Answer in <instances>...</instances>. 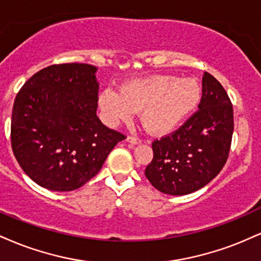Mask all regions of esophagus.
Returning <instances> with one entry per match:
<instances>
[{"label":"esophagus","instance_id":"1","mask_svg":"<svg viewBox=\"0 0 261 261\" xmlns=\"http://www.w3.org/2000/svg\"><path fill=\"white\" fill-rule=\"evenodd\" d=\"M126 141H127L128 143H131V144H139V143H141V140L139 139V137H136V136H127Z\"/></svg>","mask_w":261,"mask_h":261}]
</instances>
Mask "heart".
I'll use <instances>...</instances> for the list:
<instances>
[{
  "mask_svg": "<svg viewBox=\"0 0 261 261\" xmlns=\"http://www.w3.org/2000/svg\"><path fill=\"white\" fill-rule=\"evenodd\" d=\"M202 89L193 77L153 75L125 81L119 93L102 91L98 106L103 119L114 126L141 113L143 126L152 134H169L177 128L198 106Z\"/></svg>",
  "mask_w": 261,
  "mask_h": 261,
  "instance_id": "heart-1",
  "label": "heart"
}]
</instances>
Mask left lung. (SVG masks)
<instances>
[{"mask_svg":"<svg viewBox=\"0 0 261 261\" xmlns=\"http://www.w3.org/2000/svg\"><path fill=\"white\" fill-rule=\"evenodd\" d=\"M198 108L175 133L152 143L153 159L144 174L163 193L184 196L198 191L227 161L233 109L222 85L206 71Z\"/></svg>","mask_w":261,"mask_h":261,"instance_id":"1","label":"left lung"}]
</instances>
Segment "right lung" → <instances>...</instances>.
Returning a JSON list of instances; mask_svg holds the SVG:
<instances>
[{"label":"right lung","mask_w":261,"mask_h":261,"mask_svg":"<svg viewBox=\"0 0 261 261\" xmlns=\"http://www.w3.org/2000/svg\"><path fill=\"white\" fill-rule=\"evenodd\" d=\"M97 68L64 63L43 68L14 99L11 142L25 174L41 187L68 192L102 168L125 135L97 117Z\"/></svg>","instance_id":"right-lung-1"}]
</instances>
